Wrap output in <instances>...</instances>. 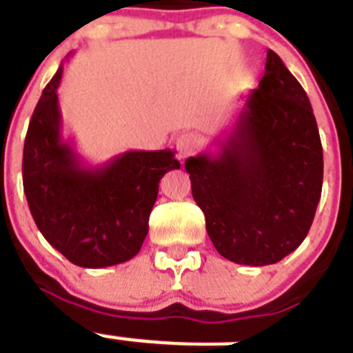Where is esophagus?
<instances>
[{"instance_id": "1", "label": "esophagus", "mask_w": 353, "mask_h": 353, "mask_svg": "<svg viewBox=\"0 0 353 353\" xmlns=\"http://www.w3.org/2000/svg\"><path fill=\"white\" fill-rule=\"evenodd\" d=\"M198 144H200V139H198V135L191 133V131H185V133L176 137V150H179L182 157L189 155L191 151L196 150Z\"/></svg>"}]
</instances>
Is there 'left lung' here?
<instances>
[{
    "label": "left lung",
    "mask_w": 353,
    "mask_h": 353,
    "mask_svg": "<svg viewBox=\"0 0 353 353\" xmlns=\"http://www.w3.org/2000/svg\"><path fill=\"white\" fill-rule=\"evenodd\" d=\"M216 153L185 160L214 249L240 265L278 263L301 245L323 188V148L307 93L276 52Z\"/></svg>",
    "instance_id": "8db88e82"
}]
</instances>
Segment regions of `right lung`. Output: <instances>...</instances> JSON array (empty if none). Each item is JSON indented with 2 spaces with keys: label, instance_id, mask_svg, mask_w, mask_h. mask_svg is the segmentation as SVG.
Instances as JSON below:
<instances>
[{
  "label": "right lung",
  "instance_id": "right-lung-1",
  "mask_svg": "<svg viewBox=\"0 0 353 353\" xmlns=\"http://www.w3.org/2000/svg\"><path fill=\"white\" fill-rule=\"evenodd\" d=\"M43 90L23 148V189L41 234L66 260L103 269L131 260L148 234L160 179L179 170L173 150L126 151L88 165L63 139L57 88Z\"/></svg>",
  "mask_w": 353,
  "mask_h": 353
}]
</instances>
